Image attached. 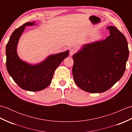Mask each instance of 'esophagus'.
<instances>
[{
    "label": "esophagus",
    "instance_id": "1",
    "mask_svg": "<svg viewBox=\"0 0 132 132\" xmlns=\"http://www.w3.org/2000/svg\"><path fill=\"white\" fill-rule=\"evenodd\" d=\"M75 50L74 49H71L70 50V55L71 56H72V55H74L75 53Z\"/></svg>",
    "mask_w": 132,
    "mask_h": 132
}]
</instances>
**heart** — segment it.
I'll list each match as a JSON object with an SVG mask.
<instances>
[{
	"label": "heart",
	"instance_id": "heart-1",
	"mask_svg": "<svg viewBox=\"0 0 132 132\" xmlns=\"http://www.w3.org/2000/svg\"><path fill=\"white\" fill-rule=\"evenodd\" d=\"M100 37V35L98 34V33H97V34H96L94 36V38H93L94 39V40H96V39H98Z\"/></svg>",
	"mask_w": 132,
	"mask_h": 132
}]
</instances>
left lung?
I'll return each instance as SVG.
<instances>
[{"label":"left lung","instance_id":"obj_1","mask_svg":"<svg viewBox=\"0 0 132 132\" xmlns=\"http://www.w3.org/2000/svg\"><path fill=\"white\" fill-rule=\"evenodd\" d=\"M110 36L86 44L72 55V72L75 84L90 93L112 87L124 75L129 54L127 40L116 27L109 26Z\"/></svg>","mask_w":132,"mask_h":132}]
</instances>
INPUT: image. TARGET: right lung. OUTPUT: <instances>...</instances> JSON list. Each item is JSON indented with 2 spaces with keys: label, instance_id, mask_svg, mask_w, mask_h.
<instances>
[{
  "label": "right lung",
  "instance_id": "add662e5",
  "mask_svg": "<svg viewBox=\"0 0 132 132\" xmlns=\"http://www.w3.org/2000/svg\"><path fill=\"white\" fill-rule=\"evenodd\" d=\"M35 22H28L14 30L6 45V68L8 73L21 88L29 91H38L46 88L52 82L54 71L69 51L49 56L45 60L31 65L21 60L17 54L19 38L26 26H33Z\"/></svg>",
  "mask_w": 132,
  "mask_h": 132
}]
</instances>
